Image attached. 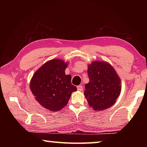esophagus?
Returning <instances> with one entry per match:
<instances>
[{"label":"esophagus","mask_w":147,"mask_h":147,"mask_svg":"<svg viewBox=\"0 0 147 147\" xmlns=\"http://www.w3.org/2000/svg\"><path fill=\"white\" fill-rule=\"evenodd\" d=\"M77 89H78V91H82V89H83L82 86V85L78 86V87H77Z\"/></svg>","instance_id":"1"}]
</instances>
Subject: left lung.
Returning a JSON list of instances; mask_svg holds the SVG:
<instances>
[{
    "instance_id": "obj_1",
    "label": "left lung",
    "mask_w": 147,
    "mask_h": 147,
    "mask_svg": "<svg viewBox=\"0 0 147 147\" xmlns=\"http://www.w3.org/2000/svg\"><path fill=\"white\" fill-rule=\"evenodd\" d=\"M89 83L84 95L90 107L96 111L110 108L121 92V82L115 69L104 61H93L88 65Z\"/></svg>"
}]
</instances>
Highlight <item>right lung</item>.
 <instances>
[{
	"mask_svg": "<svg viewBox=\"0 0 147 147\" xmlns=\"http://www.w3.org/2000/svg\"><path fill=\"white\" fill-rule=\"evenodd\" d=\"M68 62L61 59H51L40 67L31 78L30 88L36 100L51 111H57L68 103L71 94L76 91L71 76L65 73Z\"/></svg>",
	"mask_w": 147,
	"mask_h": 147,
	"instance_id": "1",
	"label": "right lung"
}]
</instances>
